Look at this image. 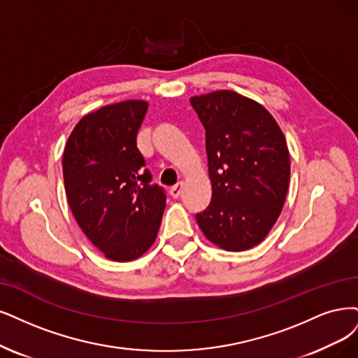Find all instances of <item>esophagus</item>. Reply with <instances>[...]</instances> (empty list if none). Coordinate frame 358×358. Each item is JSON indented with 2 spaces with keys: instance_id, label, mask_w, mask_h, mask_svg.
Wrapping results in <instances>:
<instances>
[{
  "instance_id": "esophagus-1",
  "label": "esophagus",
  "mask_w": 358,
  "mask_h": 358,
  "mask_svg": "<svg viewBox=\"0 0 358 358\" xmlns=\"http://www.w3.org/2000/svg\"><path fill=\"white\" fill-rule=\"evenodd\" d=\"M169 193H171L172 197H174V199H178V197H180L181 193H182V182H178V184H176L174 187H171Z\"/></svg>"
}]
</instances>
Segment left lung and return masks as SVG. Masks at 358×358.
<instances>
[{"label":"left lung","mask_w":358,"mask_h":358,"mask_svg":"<svg viewBox=\"0 0 358 358\" xmlns=\"http://www.w3.org/2000/svg\"><path fill=\"white\" fill-rule=\"evenodd\" d=\"M205 127L210 203L196 221L209 242L239 252L261 243L279 218L290 159L280 127L259 103L220 90L190 99Z\"/></svg>","instance_id":"left-lung-1"}]
</instances>
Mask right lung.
I'll return each mask as SVG.
<instances>
[{
  "mask_svg": "<svg viewBox=\"0 0 358 358\" xmlns=\"http://www.w3.org/2000/svg\"><path fill=\"white\" fill-rule=\"evenodd\" d=\"M148 108L144 100H127L85 115L63 152L76 222L106 258L119 262L137 259L155 243L166 203L137 148Z\"/></svg>",
  "mask_w": 358,
  "mask_h": 358,
  "instance_id": "add662e5",
  "label": "right lung"
}]
</instances>
